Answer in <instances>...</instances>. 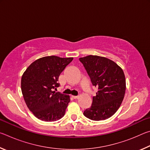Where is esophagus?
Returning a JSON list of instances; mask_svg holds the SVG:
<instances>
[{"instance_id":"1","label":"esophagus","mask_w":150,"mask_h":150,"mask_svg":"<svg viewBox=\"0 0 150 150\" xmlns=\"http://www.w3.org/2000/svg\"><path fill=\"white\" fill-rule=\"evenodd\" d=\"M79 96H72V98H74V99H76V98H78Z\"/></svg>"}]
</instances>
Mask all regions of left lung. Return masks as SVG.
<instances>
[{"label": "left lung", "mask_w": 150, "mask_h": 150, "mask_svg": "<svg viewBox=\"0 0 150 150\" xmlns=\"http://www.w3.org/2000/svg\"><path fill=\"white\" fill-rule=\"evenodd\" d=\"M90 77L93 86L98 87L89 108L83 112L93 120L111 117L120 107L126 91V79L123 70L113 61L98 55L79 58Z\"/></svg>", "instance_id": "left-lung-1"}]
</instances>
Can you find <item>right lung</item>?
<instances>
[{
  "instance_id": "1",
  "label": "right lung",
  "mask_w": 150,
  "mask_h": 150,
  "mask_svg": "<svg viewBox=\"0 0 150 150\" xmlns=\"http://www.w3.org/2000/svg\"><path fill=\"white\" fill-rule=\"evenodd\" d=\"M73 59V57L55 55L40 58L31 63L22 75L21 89L25 103L40 120L56 121L64 116L70 102L69 96L53 89L59 87V76Z\"/></svg>"
}]
</instances>
